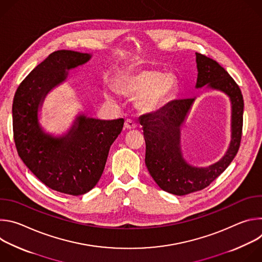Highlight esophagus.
Masks as SVG:
<instances>
[{
    "instance_id": "1",
    "label": "esophagus",
    "mask_w": 262,
    "mask_h": 262,
    "mask_svg": "<svg viewBox=\"0 0 262 262\" xmlns=\"http://www.w3.org/2000/svg\"><path fill=\"white\" fill-rule=\"evenodd\" d=\"M124 127L126 129H134L137 127V123L132 119H126L125 123H124Z\"/></svg>"
}]
</instances>
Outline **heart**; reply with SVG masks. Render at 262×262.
Here are the masks:
<instances>
[{"mask_svg":"<svg viewBox=\"0 0 262 262\" xmlns=\"http://www.w3.org/2000/svg\"><path fill=\"white\" fill-rule=\"evenodd\" d=\"M116 87L120 93L137 97L139 108L149 113L163 108L171 100L178 83L173 73L154 68H139L118 74ZM104 96L108 100H114L115 91L106 88Z\"/></svg>","mask_w":262,"mask_h":262,"instance_id":"heart-1","label":"heart"}]
</instances>
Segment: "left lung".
<instances>
[{
    "instance_id": "8db88e82",
    "label": "left lung",
    "mask_w": 262,
    "mask_h": 262,
    "mask_svg": "<svg viewBox=\"0 0 262 262\" xmlns=\"http://www.w3.org/2000/svg\"><path fill=\"white\" fill-rule=\"evenodd\" d=\"M196 88L206 86L221 91L231 102V141L226 154L219 162L208 167H195L183 158L180 127L196 97L173 100L155 113L143 115L139 119L146 143V167L162 190L177 196L208 186L233 161L242 139L244 98L239 87L216 61L196 53Z\"/></svg>"
}]
</instances>
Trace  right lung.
Here are the masks:
<instances>
[{
	"instance_id": "right-lung-1",
	"label": "right lung",
	"mask_w": 262,
	"mask_h": 262,
	"mask_svg": "<svg viewBox=\"0 0 262 262\" xmlns=\"http://www.w3.org/2000/svg\"><path fill=\"white\" fill-rule=\"evenodd\" d=\"M91 57L67 50L52 53L20 83L12 104L19 158L50 189L72 196L86 194L96 185L124 119L100 120L79 114L66 134L55 137L43 130L38 112L48 93L66 81L68 70Z\"/></svg>"
}]
</instances>
